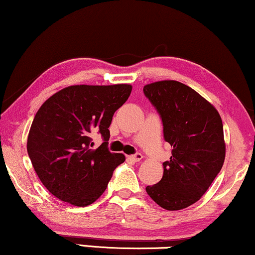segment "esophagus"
<instances>
[{"label":"esophagus","mask_w":255,"mask_h":255,"mask_svg":"<svg viewBox=\"0 0 255 255\" xmlns=\"http://www.w3.org/2000/svg\"><path fill=\"white\" fill-rule=\"evenodd\" d=\"M128 157H129L131 161H134V162H138V161L142 160L143 156H142V154H141V153H135L134 155H129Z\"/></svg>","instance_id":"esophagus-1"}]
</instances>
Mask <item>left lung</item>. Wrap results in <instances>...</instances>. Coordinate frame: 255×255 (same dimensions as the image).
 <instances>
[{
    "label": "left lung",
    "instance_id": "1",
    "mask_svg": "<svg viewBox=\"0 0 255 255\" xmlns=\"http://www.w3.org/2000/svg\"><path fill=\"white\" fill-rule=\"evenodd\" d=\"M143 93L159 113L163 138L173 147L170 159L162 163V179L146 192L162 208L179 211L198 201L222 168L226 147L221 118L181 82H154Z\"/></svg>",
    "mask_w": 255,
    "mask_h": 255
}]
</instances>
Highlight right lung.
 <instances>
[{
	"instance_id": "obj_1",
	"label": "right lung",
	"mask_w": 255,
	"mask_h": 255,
	"mask_svg": "<svg viewBox=\"0 0 255 255\" xmlns=\"http://www.w3.org/2000/svg\"><path fill=\"white\" fill-rule=\"evenodd\" d=\"M130 85L70 86L41 106L28 135L29 159L43 186L57 199L85 207L107 188L126 160L108 149L114 113L127 101ZM104 142L96 150L91 137Z\"/></svg>"
}]
</instances>
